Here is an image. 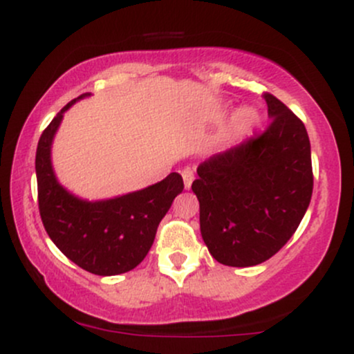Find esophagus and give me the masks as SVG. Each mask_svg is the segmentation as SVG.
Wrapping results in <instances>:
<instances>
[{"instance_id":"esophagus-1","label":"esophagus","mask_w":354,"mask_h":354,"mask_svg":"<svg viewBox=\"0 0 354 354\" xmlns=\"http://www.w3.org/2000/svg\"><path fill=\"white\" fill-rule=\"evenodd\" d=\"M181 176H183V181H185V188L189 189L191 185H193V180H194V171H193V168H189V166H186V168L181 171Z\"/></svg>"}]
</instances>
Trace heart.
I'll list each match as a JSON object with an SVG mask.
<instances>
[{"instance_id": "heart-1", "label": "heart", "mask_w": 354, "mask_h": 354, "mask_svg": "<svg viewBox=\"0 0 354 354\" xmlns=\"http://www.w3.org/2000/svg\"><path fill=\"white\" fill-rule=\"evenodd\" d=\"M241 118H243V121L248 124H256L259 121V115L254 111V109H245Z\"/></svg>"}]
</instances>
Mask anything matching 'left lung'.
Listing matches in <instances>:
<instances>
[{"mask_svg":"<svg viewBox=\"0 0 354 354\" xmlns=\"http://www.w3.org/2000/svg\"><path fill=\"white\" fill-rule=\"evenodd\" d=\"M263 98L271 120L266 131L211 156L191 185L203 241L226 266H256L278 253L311 201L306 128L273 95Z\"/></svg>","mask_w":354,"mask_h":354,"instance_id":"left-lung-1","label":"left lung"}]
</instances>
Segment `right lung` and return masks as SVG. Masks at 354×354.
<instances>
[{"label": "right lung", "mask_w": 354, "mask_h": 354, "mask_svg": "<svg viewBox=\"0 0 354 354\" xmlns=\"http://www.w3.org/2000/svg\"><path fill=\"white\" fill-rule=\"evenodd\" d=\"M84 93L66 104L44 129L36 149V180L41 221L48 236L75 265L98 276L131 271L151 248L161 219L181 193V174L121 196L89 201L71 193L56 178L51 146L64 113Z\"/></svg>", "instance_id": "1"}]
</instances>
